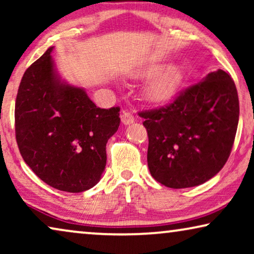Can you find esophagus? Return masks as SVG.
<instances>
[{
  "mask_svg": "<svg viewBox=\"0 0 254 254\" xmlns=\"http://www.w3.org/2000/svg\"><path fill=\"white\" fill-rule=\"evenodd\" d=\"M121 121L124 125H129L134 121V116L130 112H123L121 114Z\"/></svg>",
  "mask_w": 254,
  "mask_h": 254,
  "instance_id": "34e87169",
  "label": "esophagus"
}]
</instances>
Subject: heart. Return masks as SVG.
I'll list each match as a JSON object with an SVG mask.
<instances>
[{"label":"heart","mask_w":254,"mask_h":254,"mask_svg":"<svg viewBox=\"0 0 254 254\" xmlns=\"http://www.w3.org/2000/svg\"><path fill=\"white\" fill-rule=\"evenodd\" d=\"M166 67H168L166 64H155L148 67L143 71L144 77L152 78L159 76L151 83L148 90V96L152 102L162 103L169 100L177 92V90L180 88L185 79V71L182 67L172 65L168 69ZM163 71L165 72L163 73Z\"/></svg>","instance_id":"b5f03b06"}]
</instances>
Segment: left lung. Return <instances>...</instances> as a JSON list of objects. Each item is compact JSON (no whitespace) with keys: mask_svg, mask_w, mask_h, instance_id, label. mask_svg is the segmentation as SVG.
Masks as SVG:
<instances>
[{"mask_svg":"<svg viewBox=\"0 0 254 254\" xmlns=\"http://www.w3.org/2000/svg\"><path fill=\"white\" fill-rule=\"evenodd\" d=\"M151 176L170 189L206 183L230 156L239 119L234 79L210 72L168 105L142 111Z\"/></svg>","mask_w":254,"mask_h":254,"instance_id":"8db88e82","label":"left lung"}]
</instances>
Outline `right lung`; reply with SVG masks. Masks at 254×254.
<instances>
[{
    "mask_svg": "<svg viewBox=\"0 0 254 254\" xmlns=\"http://www.w3.org/2000/svg\"><path fill=\"white\" fill-rule=\"evenodd\" d=\"M50 47L24 72L15 105L24 162L47 185L79 193L100 180L106 143L119 128V107L100 109L85 90L61 81Z\"/></svg>",
    "mask_w": 254,
    "mask_h": 254,
    "instance_id": "1",
    "label": "right lung"
}]
</instances>
